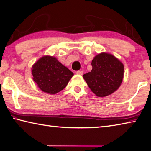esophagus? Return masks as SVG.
<instances>
[{
	"label": "esophagus",
	"mask_w": 151,
	"mask_h": 151,
	"mask_svg": "<svg viewBox=\"0 0 151 151\" xmlns=\"http://www.w3.org/2000/svg\"><path fill=\"white\" fill-rule=\"evenodd\" d=\"M76 74L79 75H82L83 74V70H78V71H76Z\"/></svg>",
	"instance_id": "obj_1"
}]
</instances>
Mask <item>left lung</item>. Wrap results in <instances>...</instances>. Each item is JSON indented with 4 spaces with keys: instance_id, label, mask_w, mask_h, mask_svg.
Listing matches in <instances>:
<instances>
[{
    "instance_id": "left-lung-1",
    "label": "left lung",
    "mask_w": 151,
    "mask_h": 151,
    "mask_svg": "<svg viewBox=\"0 0 151 151\" xmlns=\"http://www.w3.org/2000/svg\"><path fill=\"white\" fill-rule=\"evenodd\" d=\"M91 72L84 74L83 78L93 93L98 97L111 94L121 85L124 66L113 55L101 53L92 61Z\"/></svg>"
}]
</instances>
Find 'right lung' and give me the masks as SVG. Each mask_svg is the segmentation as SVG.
I'll use <instances>...</instances> for the list:
<instances>
[{"label": "right lung", "instance_id": "right-lung-1", "mask_svg": "<svg viewBox=\"0 0 151 151\" xmlns=\"http://www.w3.org/2000/svg\"><path fill=\"white\" fill-rule=\"evenodd\" d=\"M33 80L43 92L55 94L63 90L73 73L62 65L56 57L43 56L32 66Z\"/></svg>", "mask_w": 151, "mask_h": 151}]
</instances>
